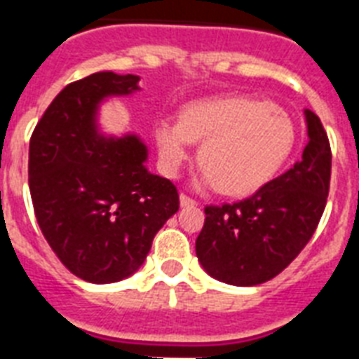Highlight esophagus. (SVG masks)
Instances as JSON below:
<instances>
[{
  "label": "esophagus",
  "instance_id": "esophagus-1",
  "mask_svg": "<svg viewBox=\"0 0 359 359\" xmlns=\"http://www.w3.org/2000/svg\"><path fill=\"white\" fill-rule=\"evenodd\" d=\"M196 199H191V197H188L186 194H180V207H196Z\"/></svg>",
  "mask_w": 359,
  "mask_h": 359
}]
</instances>
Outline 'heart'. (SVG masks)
I'll list each match as a JSON object with an SVG mask.
<instances>
[{
	"label": "heart",
	"instance_id": "obj_1",
	"mask_svg": "<svg viewBox=\"0 0 359 359\" xmlns=\"http://www.w3.org/2000/svg\"><path fill=\"white\" fill-rule=\"evenodd\" d=\"M154 137L165 173L175 175L190 160L196 141L203 184H218L225 196H248L283 168L294 147V126L264 100L212 98L184 106L179 121H158Z\"/></svg>",
	"mask_w": 359,
	"mask_h": 359
}]
</instances>
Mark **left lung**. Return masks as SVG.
I'll return each mask as SVG.
<instances>
[{
    "label": "left lung",
    "mask_w": 359,
    "mask_h": 359,
    "mask_svg": "<svg viewBox=\"0 0 359 359\" xmlns=\"http://www.w3.org/2000/svg\"><path fill=\"white\" fill-rule=\"evenodd\" d=\"M307 141L300 162L248 199L205 207L197 259L218 281L253 287L283 272L323 218L330 191L332 149L323 123L306 109Z\"/></svg>",
    "instance_id": "obj_1"
}]
</instances>
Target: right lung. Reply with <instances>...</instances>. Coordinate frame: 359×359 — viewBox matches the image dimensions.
I'll list each match as a JSON object with an SVG mask.
<instances>
[{"instance_id":"right-lung-1","label":"right lung","mask_w":359,"mask_h":359,"mask_svg":"<svg viewBox=\"0 0 359 359\" xmlns=\"http://www.w3.org/2000/svg\"><path fill=\"white\" fill-rule=\"evenodd\" d=\"M140 76L95 72L53 98L29 141V191L42 235L70 272L115 283L143 264L179 210L171 180L147 169L134 134L104 137L98 104L137 91Z\"/></svg>"}]
</instances>
